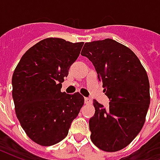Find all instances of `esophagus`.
Listing matches in <instances>:
<instances>
[{
  "mask_svg": "<svg viewBox=\"0 0 160 160\" xmlns=\"http://www.w3.org/2000/svg\"><path fill=\"white\" fill-rule=\"evenodd\" d=\"M85 104H92V100L90 98H85Z\"/></svg>",
  "mask_w": 160,
  "mask_h": 160,
  "instance_id": "obj_1",
  "label": "esophagus"
}]
</instances>
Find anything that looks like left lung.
Masks as SVG:
<instances>
[{
  "label": "left lung",
  "instance_id": "left-lung-1",
  "mask_svg": "<svg viewBox=\"0 0 160 160\" xmlns=\"http://www.w3.org/2000/svg\"><path fill=\"white\" fill-rule=\"evenodd\" d=\"M81 56L92 62L111 101L104 109L93 100L91 140L103 151H120L137 136L146 121L150 104L147 71L129 48L111 38L86 42Z\"/></svg>",
  "mask_w": 160,
  "mask_h": 160
}]
</instances>
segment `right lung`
<instances>
[{"mask_svg":"<svg viewBox=\"0 0 160 160\" xmlns=\"http://www.w3.org/2000/svg\"><path fill=\"white\" fill-rule=\"evenodd\" d=\"M83 44L58 38L41 40L23 55L12 73L17 118L27 136L40 146L62 141L83 106L80 92H61Z\"/></svg>","mask_w":160,"mask_h":160,"instance_id":"right-lung-1","label":"right lung"}]
</instances>
